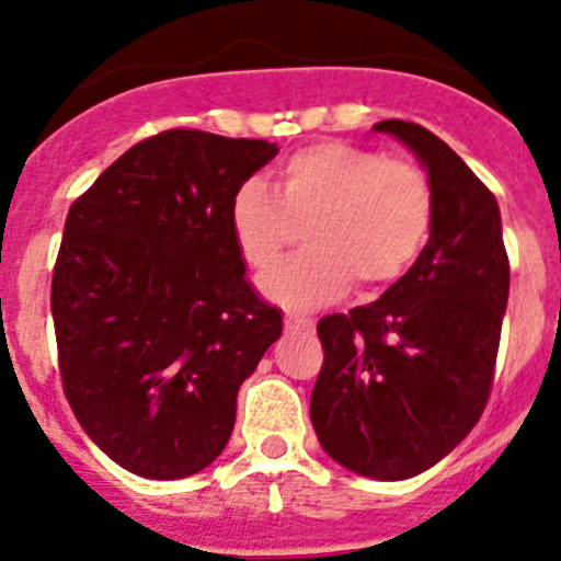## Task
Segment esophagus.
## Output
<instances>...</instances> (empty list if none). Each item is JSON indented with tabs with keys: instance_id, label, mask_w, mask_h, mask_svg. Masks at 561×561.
<instances>
[{
	"instance_id": "1",
	"label": "esophagus",
	"mask_w": 561,
	"mask_h": 561,
	"mask_svg": "<svg viewBox=\"0 0 561 561\" xmlns=\"http://www.w3.org/2000/svg\"><path fill=\"white\" fill-rule=\"evenodd\" d=\"M285 331L287 333H312L314 331V320L309 317H285Z\"/></svg>"
}]
</instances>
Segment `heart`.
Returning a JSON list of instances; mask_svg holds the SVG:
<instances>
[{"mask_svg": "<svg viewBox=\"0 0 561 561\" xmlns=\"http://www.w3.org/2000/svg\"><path fill=\"white\" fill-rule=\"evenodd\" d=\"M228 222L254 271L268 268L307 225V252L276 265L260 290L290 312H309L344 296L353 279L360 290L401 279L432 233L434 195L415 162L331 140L287 157L276 195L263 181L241 184Z\"/></svg>", "mask_w": 561, "mask_h": 561, "instance_id": "b5f03b06", "label": "heart"}]
</instances>
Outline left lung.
I'll list each match as a JSON object with an SVG mask.
<instances>
[{
    "label": "left lung",
    "mask_w": 561,
    "mask_h": 561,
    "mask_svg": "<svg viewBox=\"0 0 561 561\" xmlns=\"http://www.w3.org/2000/svg\"><path fill=\"white\" fill-rule=\"evenodd\" d=\"M375 129L426 171L432 233L377 301L317 322L325 360L309 415L344 469L407 480L443 461L489 401L511 265L496 197L467 162L421 124L388 118Z\"/></svg>",
    "instance_id": "obj_1"
}]
</instances>
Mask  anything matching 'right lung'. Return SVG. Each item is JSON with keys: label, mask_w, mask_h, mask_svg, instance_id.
Wrapping results in <instances>:
<instances>
[{"label": "right lung", "mask_w": 561, "mask_h": 561, "mask_svg": "<svg viewBox=\"0 0 561 561\" xmlns=\"http://www.w3.org/2000/svg\"><path fill=\"white\" fill-rule=\"evenodd\" d=\"M276 154L168 129L67 214L50 285L61 382L92 443L140 478H190L222 454L241 382L282 336L228 222L236 190Z\"/></svg>", "instance_id": "1"}]
</instances>
